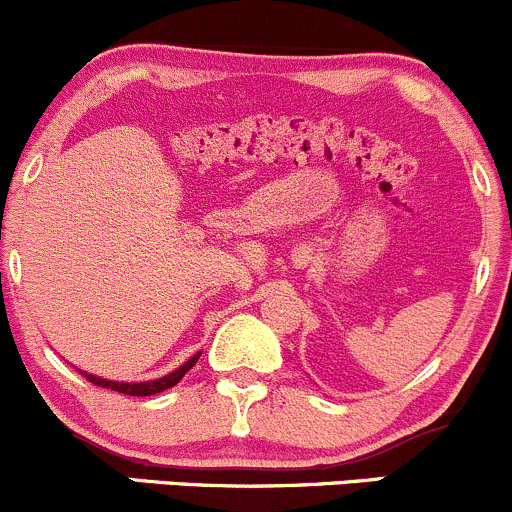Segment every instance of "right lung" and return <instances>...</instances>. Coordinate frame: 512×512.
Masks as SVG:
<instances>
[{
  "mask_svg": "<svg viewBox=\"0 0 512 512\" xmlns=\"http://www.w3.org/2000/svg\"><path fill=\"white\" fill-rule=\"evenodd\" d=\"M197 359H200V354L190 356L183 366L175 368V371L168 373V376L156 378V381H144V383H119V381H107V378H100V376H92V373H85V371H80V373L87 378V381L95 383V386L117 390V393H124V395H134V398H141V395H156V393H163L166 388H173L175 383H178L180 378H183L185 373H188L190 368L197 364Z\"/></svg>",
  "mask_w": 512,
  "mask_h": 512,
  "instance_id": "1",
  "label": "right lung"
}]
</instances>
